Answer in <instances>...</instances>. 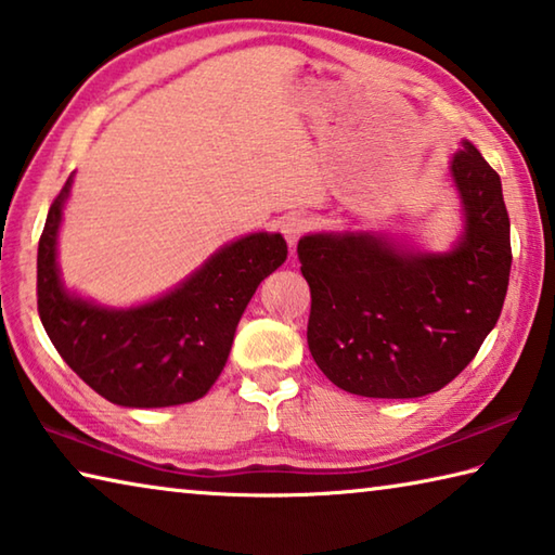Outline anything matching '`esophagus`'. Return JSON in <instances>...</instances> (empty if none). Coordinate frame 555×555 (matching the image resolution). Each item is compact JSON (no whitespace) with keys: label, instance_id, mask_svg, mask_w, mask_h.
<instances>
[{"label":"esophagus","instance_id":"34e87169","mask_svg":"<svg viewBox=\"0 0 555 555\" xmlns=\"http://www.w3.org/2000/svg\"><path fill=\"white\" fill-rule=\"evenodd\" d=\"M308 230V220L304 218V215H288V218H284V222H281V232H284V237L288 242V247L294 249L300 234H304Z\"/></svg>","mask_w":555,"mask_h":555}]
</instances>
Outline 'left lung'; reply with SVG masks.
Masks as SVG:
<instances>
[{"label":"left lung","mask_w":555,"mask_h":555,"mask_svg":"<svg viewBox=\"0 0 555 555\" xmlns=\"http://www.w3.org/2000/svg\"><path fill=\"white\" fill-rule=\"evenodd\" d=\"M450 173L465 230L446 255L370 232L298 242L311 286L308 347L335 387L372 399L426 397L473 362L500 318L512 269L500 173L469 142Z\"/></svg>","instance_id":"left-lung-1"}]
</instances>
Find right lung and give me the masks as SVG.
<instances>
[{
	"mask_svg": "<svg viewBox=\"0 0 555 555\" xmlns=\"http://www.w3.org/2000/svg\"><path fill=\"white\" fill-rule=\"evenodd\" d=\"M73 176L51 203L39 240V315L65 364L100 397L162 409L208 393L257 286L286 261L281 234L255 232L222 249L166 296L137 308H102L65 291L55 242Z\"/></svg>",
	"mask_w": 555,
	"mask_h": 555,
	"instance_id": "obj_1",
	"label": "right lung"
}]
</instances>
